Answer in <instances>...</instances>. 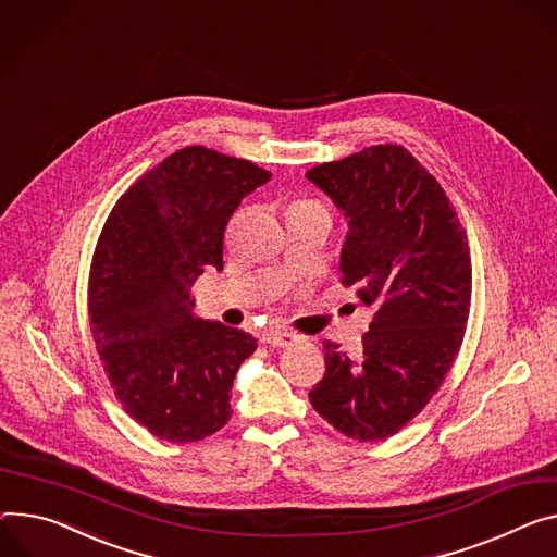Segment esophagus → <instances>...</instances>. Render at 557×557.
<instances>
[{"instance_id": "34e87169", "label": "esophagus", "mask_w": 557, "mask_h": 557, "mask_svg": "<svg viewBox=\"0 0 557 557\" xmlns=\"http://www.w3.org/2000/svg\"><path fill=\"white\" fill-rule=\"evenodd\" d=\"M295 339H297V335H293L288 331H267V333H262V344L280 346V348L290 346Z\"/></svg>"}]
</instances>
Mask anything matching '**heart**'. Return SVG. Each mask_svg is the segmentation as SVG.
<instances>
[{"label": "heart", "instance_id": "heart-1", "mask_svg": "<svg viewBox=\"0 0 557 557\" xmlns=\"http://www.w3.org/2000/svg\"><path fill=\"white\" fill-rule=\"evenodd\" d=\"M307 211H324L315 201H295L290 207V213H307Z\"/></svg>", "mask_w": 557, "mask_h": 557}]
</instances>
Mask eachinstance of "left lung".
I'll use <instances>...</instances> for the list:
<instances>
[{"mask_svg":"<svg viewBox=\"0 0 557 557\" xmlns=\"http://www.w3.org/2000/svg\"><path fill=\"white\" fill-rule=\"evenodd\" d=\"M307 177L348 222L342 282L375 311L358 356L324 339L326 373L309 399L346 437L386 440L426 407L460 350L471 307L467 231L437 180L397 144Z\"/></svg>","mask_w":557,"mask_h":557,"instance_id":"8db88e82","label":"left lung"}]
</instances>
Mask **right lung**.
Wrapping results in <instances>:
<instances>
[{"label":"right lung","mask_w":557,"mask_h":557,"mask_svg":"<svg viewBox=\"0 0 557 557\" xmlns=\"http://www.w3.org/2000/svg\"><path fill=\"white\" fill-rule=\"evenodd\" d=\"M271 173L205 146L175 150L113 207L88 282L90 331L124 411L156 437L186 444L231 418L250 333L193 313V282L224 269V231Z\"/></svg>","instance_id":"obj_1"}]
</instances>
